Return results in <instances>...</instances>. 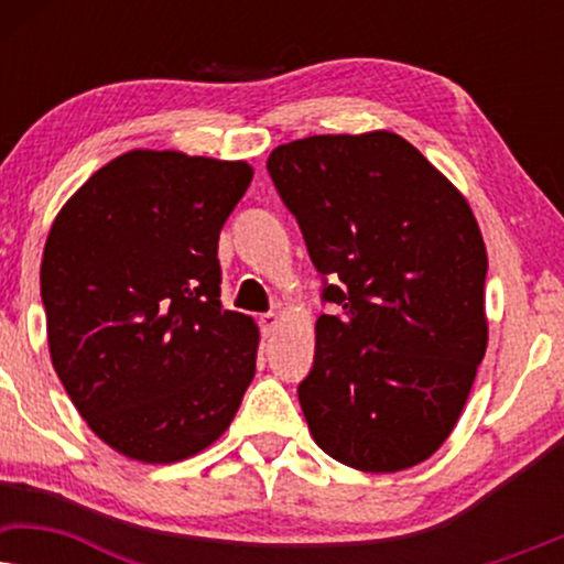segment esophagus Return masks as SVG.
<instances>
[{
	"label": "esophagus",
	"instance_id": "esophagus-1",
	"mask_svg": "<svg viewBox=\"0 0 564 564\" xmlns=\"http://www.w3.org/2000/svg\"><path fill=\"white\" fill-rule=\"evenodd\" d=\"M259 323H261V330H264V336H272L274 330H276V326H280V323H282V315L274 313V311L272 313H264L259 318Z\"/></svg>",
	"mask_w": 564,
	"mask_h": 564
}]
</instances>
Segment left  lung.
I'll return each instance as SVG.
<instances>
[{"instance_id": "obj_1", "label": "left lung", "mask_w": 564, "mask_h": 564, "mask_svg": "<svg viewBox=\"0 0 564 564\" xmlns=\"http://www.w3.org/2000/svg\"><path fill=\"white\" fill-rule=\"evenodd\" d=\"M341 315L297 398L328 457L400 473L457 426L488 349V251L465 195L403 135H311L267 161Z\"/></svg>"}]
</instances>
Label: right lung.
Returning a JSON list of instances; mask_svg holds the SVG:
<instances>
[{"label":"right lung","instance_id":"obj_1","mask_svg":"<svg viewBox=\"0 0 564 564\" xmlns=\"http://www.w3.org/2000/svg\"><path fill=\"white\" fill-rule=\"evenodd\" d=\"M246 161L133 149L61 207L41 264L48 351L87 426L172 465L218 442L257 372L259 326L220 307L218 238Z\"/></svg>","mask_w":564,"mask_h":564}]
</instances>
